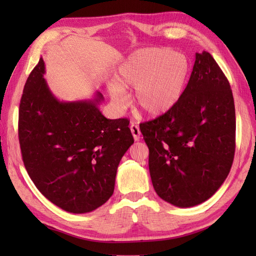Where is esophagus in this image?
Returning a JSON list of instances; mask_svg holds the SVG:
<instances>
[{"label":"esophagus","mask_w":256,"mask_h":256,"mask_svg":"<svg viewBox=\"0 0 256 256\" xmlns=\"http://www.w3.org/2000/svg\"><path fill=\"white\" fill-rule=\"evenodd\" d=\"M130 130H131V134H132V136H134V140H136V141L140 140L141 131H140V128H138V126L136 125V124L131 122V124H130Z\"/></svg>","instance_id":"esophagus-1"}]
</instances>
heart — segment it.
Masks as SVG:
<instances>
[{
	"mask_svg": "<svg viewBox=\"0 0 256 256\" xmlns=\"http://www.w3.org/2000/svg\"><path fill=\"white\" fill-rule=\"evenodd\" d=\"M189 74L188 60L180 53L148 48L131 54L109 85L112 102L122 109L129 102L126 88H134V102L150 118L166 113L182 97Z\"/></svg>",
	"mask_w": 256,
	"mask_h": 256,
	"instance_id": "b5f03b06",
	"label": "heart"
}]
</instances>
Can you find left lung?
I'll return each instance as SVG.
<instances>
[{
    "label": "left lung",
    "mask_w": 256,
    "mask_h": 256,
    "mask_svg": "<svg viewBox=\"0 0 256 256\" xmlns=\"http://www.w3.org/2000/svg\"><path fill=\"white\" fill-rule=\"evenodd\" d=\"M157 194L177 207L212 198L235 154V106L230 83L210 53L196 54L189 82L166 113L140 125Z\"/></svg>",
    "instance_id": "obj_1"
}]
</instances>
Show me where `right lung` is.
<instances>
[{
    "label": "right lung",
    "instance_id": "add662e5",
    "mask_svg": "<svg viewBox=\"0 0 256 256\" xmlns=\"http://www.w3.org/2000/svg\"><path fill=\"white\" fill-rule=\"evenodd\" d=\"M40 58L30 74L19 108L18 134L24 166L36 188L72 214L95 210L111 198L122 157L134 144L127 118L99 111L102 94L60 102L44 79Z\"/></svg>",
    "mask_w": 256,
    "mask_h": 256
}]
</instances>
